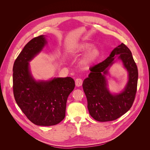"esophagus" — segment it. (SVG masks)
Returning a JSON list of instances; mask_svg holds the SVG:
<instances>
[{
  "mask_svg": "<svg viewBox=\"0 0 150 150\" xmlns=\"http://www.w3.org/2000/svg\"><path fill=\"white\" fill-rule=\"evenodd\" d=\"M75 84L76 86L79 87V86H81L83 84V80L81 78H77L75 81Z\"/></svg>",
  "mask_w": 150,
  "mask_h": 150,
  "instance_id": "34e87169",
  "label": "esophagus"
}]
</instances>
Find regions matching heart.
I'll return each mask as SVG.
<instances>
[{
	"label": "heart",
	"mask_w": 150,
	"mask_h": 150,
	"mask_svg": "<svg viewBox=\"0 0 150 150\" xmlns=\"http://www.w3.org/2000/svg\"><path fill=\"white\" fill-rule=\"evenodd\" d=\"M92 44L88 42H83L79 44L76 49L74 52L75 55H78V54H82L86 51H88L89 49L92 47ZM99 56V51L97 48H93L87 53V54L84 56L81 61V64L83 67H88L89 66L93 63Z\"/></svg>",
	"instance_id": "obj_1"
}]
</instances>
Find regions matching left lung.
<instances>
[{
    "label": "left lung",
    "instance_id": "1",
    "mask_svg": "<svg viewBox=\"0 0 150 150\" xmlns=\"http://www.w3.org/2000/svg\"><path fill=\"white\" fill-rule=\"evenodd\" d=\"M118 56L129 72V81L125 89L117 95H112L107 88L105 75ZM88 78L84 79L83 88L88 101L90 115L98 121L115 120L132 106L137 90L138 72L132 54L125 44L115 48L106 59L90 69Z\"/></svg>",
    "mask_w": 150,
    "mask_h": 150
}]
</instances>
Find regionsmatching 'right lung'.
I'll list each match as a JSON object with an SVG mask.
<instances>
[{
  "label": "right lung",
  "mask_w": 150,
  "mask_h": 150,
  "mask_svg": "<svg viewBox=\"0 0 150 150\" xmlns=\"http://www.w3.org/2000/svg\"><path fill=\"white\" fill-rule=\"evenodd\" d=\"M47 41L44 35L33 38L24 46L13 66V93L17 105L26 117L38 126L56 125L64 120L66 102L75 87L71 77L36 81L29 63Z\"/></svg>",
  "instance_id": "add662e5"
}]
</instances>
